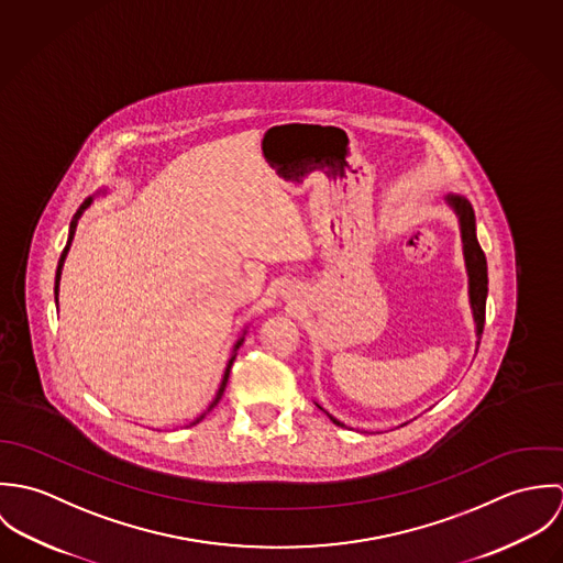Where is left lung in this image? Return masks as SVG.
<instances>
[{"mask_svg": "<svg viewBox=\"0 0 563 563\" xmlns=\"http://www.w3.org/2000/svg\"><path fill=\"white\" fill-rule=\"evenodd\" d=\"M446 203L455 210V214L460 219V232H462V244H464V260H466V271H468L471 308H473V317H475V322H477V338L482 340L483 324H485V299H487V262H485L482 244L477 241L475 210L460 195H449ZM479 340H477V346H479ZM327 416L333 420V424L344 427L331 413H327Z\"/></svg>", "mask_w": 563, "mask_h": 563, "instance_id": "left-lung-1", "label": "left lung"}]
</instances>
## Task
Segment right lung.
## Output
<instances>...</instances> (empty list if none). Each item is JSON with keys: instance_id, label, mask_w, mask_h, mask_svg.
I'll list each match as a JSON object with an SVG mask.
<instances>
[{"instance_id": "1", "label": "right lung", "mask_w": 563, "mask_h": 563, "mask_svg": "<svg viewBox=\"0 0 563 563\" xmlns=\"http://www.w3.org/2000/svg\"><path fill=\"white\" fill-rule=\"evenodd\" d=\"M92 203V197H88L84 203L80 206V210L74 214V219H71V225H69V241H67V246L63 249V255H60V260H58V268H56V286H54V295H56V306H58V286H60V275H63V264H65V257H67V253H69V249H71V241H74V236H76V228H78V221H80L81 214H84V210L88 208ZM242 340L241 338L236 344H234V351H232V357H230V362H228V368H225V375H223V382H221V386H219V390H217V397L212 399V402L208 405V409L192 422V424H197L199 420H203L214 407H217V402L221 401V397H223V393H225V386H228V379H230V371H232V364H234V360H236V351L241 349Z\"/></svg>"}]
</instances>
